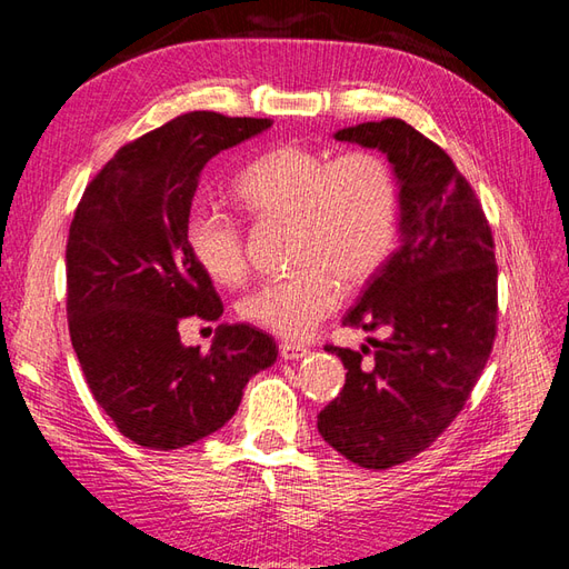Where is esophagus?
<instances>
[{
	"label": "esophagus",
	"instance_id": "esophagus-1",
	"mask_svg": "<svg viewBox=\"0 0 569 569\" xmlns=\"http://www.w3.org/2000/svg\"><path fill=\"white\" fill-rule=\"evenodd\" d=\"M278 355H281V359L286 361H298L310 355V349L303 347V345H293V342H281V347H278Z\"/></svg>",
	"mask_w": 569,
	"mask_h": 569
}]
</instances>
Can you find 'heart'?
Here are the masks:
<instances>
[{
	"label": "heart",
	"mask_w": 569,
	"mask_h": 569,
	"mask_svg": "<svg viewBox=\"0 0 569 569\" xmlns=\"http://www.w3.org/2000/svg\"><path fill=\"white\" fill-rule=\"evenodd\" d=\"M237 202L253 217H293L298 271L271 278L239 303V316L286 340L308 337L330 316L345 288L367 283L391 257L398 232V183L379 153L335 159L303 147H278L234 178ZM192 259L212 281L234 286L247 273L241 224L208 204L186 217Z\"/></svg>",
	"instance_id": "obj_1"
}]
</instances>
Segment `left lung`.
Segmentation results:
<instances>
[{
	"label": "left lung",
	"instance_id": "1",
	"mask_svg": "<svg viewBox=\"0 0 569 569\" xmlns=\"http://www.w3.org/2000/svg\"><path fill=\"white\" fill-rule=\"evenodd\" d=\"M337 141L377 149L398 183V249L371 276L342 325L361 352L325 347L347 369L320 410L325 442L349 462L389 469L426 450L475 389L497 335V259L485 210L450 156L403 119L337 129Z\"/></svg>",
	"mask_w": 569,
	"mask_h": 569
}]
</instances>
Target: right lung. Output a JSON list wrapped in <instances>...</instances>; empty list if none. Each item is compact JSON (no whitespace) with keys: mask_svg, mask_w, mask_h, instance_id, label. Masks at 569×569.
<instances>
[{"mask_svg":"<svg viewBox=\"0 0 569 569\" xmlns=\"http://www.w3.org/2000/svg\"><path fill=\"white\" fill-rule=\"evenodd\" d=\"M266 129L271 119L180 114L119 149L72 217L70 342L94 401L141 447L178 450L220 430L247 381L278 357L273 337L244 322H222L208 352L178 332L190 316L224 310L186 241L198 178L217 153Z\"/></svg>","mask_w":569,"mask_h":569,"instance_id":"add662e5","label":"right lung"}]
</instances>
